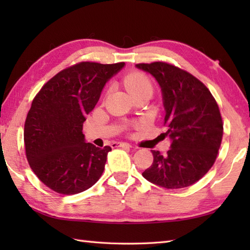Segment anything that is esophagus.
<instances>
[{
    "mask_svg": "<svg viewBox=\"0 0 250 250\" xmlns=\"http://www.w3.org/2000/svg\"><path fill=\"white\" fill-rule=\"evenodd\" d=\"M111 147L117 148V147H122V148H130L132 147L128 143H122V142H114L111 143Z\"/></svg>",
    "mask_w": 250,
    "mask_h": 250,
    "instance_id": "1",
    "label": "esophagus"
}]
</instances>
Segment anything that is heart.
Wrapping results in <instances>:
<instances>
[{"label":"heart","mask_w":250,"mask_h":250,"mask_svg":"<svg viewBox=\"0 0 250 250\" xmlns=\"http://www.w3.org/2000/svg\"><path fill=\"white\" fill-rule=\"evenodd\" d=\"M125 89L132 94H139L145 91L152 92V83L145 73L132 72L124 78Z\"/></svg>","instance_id":"b5f03b06"}]
</instances>
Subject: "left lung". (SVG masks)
<instances>
[{"label":"left lung","instance_id":"1","mask_svg":"<svg viewBox=\"0 0 250 250\" xmlns=\"http://www.w3.org/2000/svg\"><path fill=\"white\" fill-rule=\"evenodd\" d=\"M162 90L166 135L171 149L163 157L151 150L153 162L143 172L147 180L167 189L193 185L216 161L224 135V122L213 94L192 74L167 62L139 63Z\"/></svg>","mask_w":250,"mask_h":250}]
</instances>
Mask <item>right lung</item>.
I'll use <instances>...</instances> for the list:
<instances>
[{
  "label": "right lung",
  "mask_w": 250,
  "mask_h": 250,
  "mask_svg": "<svg viewBox=\"0 0 250 250\" xmlns=\"http://www.w3.org/2000/svg\"><path fill=\"white\" fill-rule=\"evenodd\" d=\"M124 65L76 63L56 74L35 95L24 122L25 156L49 189L76 194L102 176L111 148L84 142L83 125L106 82Z\"/></svg>",
  "instance_id": "add662e5"
}]
</instances>
